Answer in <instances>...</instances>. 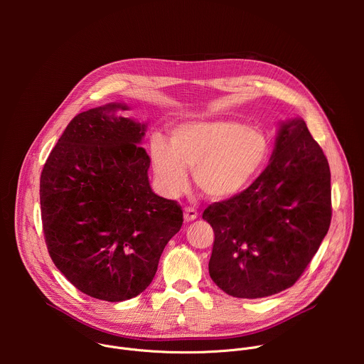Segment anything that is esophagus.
Instances as JSON below:
<instances>
[{
	"label": "esophagus",
	"mask_w": 364,
	"mask_h": 364,
	"mask_svg": "<svg viewBox=\"0 0 364 364\" xmlns=\"http://www.w3.org/2000/svg\"><path fill=\"white\" fill-rule=\"evenodd\" d=\"M197 216H198L197 210L191 209V207H186V209H184V222H193V220L197 219Z\"/></svg>",
	"instance_id": "34e87169"
}]
</instances>
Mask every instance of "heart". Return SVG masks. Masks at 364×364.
<instances>
[{"mask_svg":"<svg viewBox=\"0 0 364 364\" xmlns=\"http://www.w3.org/2000/svg\"><path fill=\"white\" fill-rule=\"evenodd\" d=\"M271 151L264 131L228 118L181 122L170 131L168 142L160 135L149 141L152 171L167 196L183 193L187 170H193L197 188L215 201L246 190L265 168Z\"/></svg>","mask_w":364,"mask_h":364,"instance_id":"obj_1","label":"heart"}]
</instances>
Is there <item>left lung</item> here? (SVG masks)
<instances>
[{
    "instance_id": "left-lung-1",
    "label": "left lung",
    "mask_w": 364,
    "mask_h": 364,
    "mask_svg": "<svg viewBox=\"0 0 364 364\" xmlns=\"http://www.w3.org/2000/svg\"><path fill=\"white\" fill-rule=\"evenodd\" d=\"M330 180L328 161L304 119L282 121L264 173L203 213L215 232L213 282L250 299L292 287L328 232Z\"/></svg>"
}]
</instances>
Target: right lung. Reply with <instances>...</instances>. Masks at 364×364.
<instances>
[{
  "instance_id": "right-lung-1",
  "label": "right lung",
  "mask_w": 364,
  "mask_h": 364,
  "mask_svg": "<svg viewBox=\"0 0 364 364\" xmlns=\"http://www.w3.org/2000/svg\"><path fill=\"white\" fill-rule=\"evenodd\" d=\"M128 109L111 102L75 117L40 177L51 261L79 291L109 302L146 289L183 225L181 207L149 186L146 124L118 115Z\"/></svg>"
}]
</instances>
